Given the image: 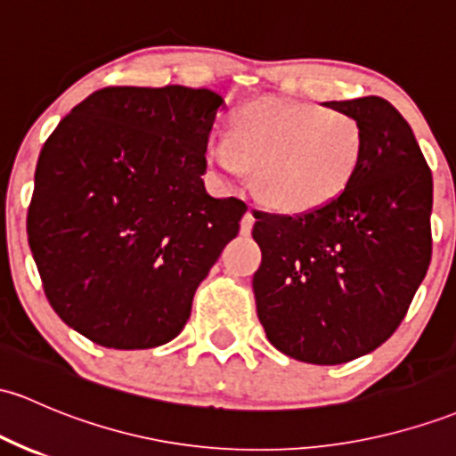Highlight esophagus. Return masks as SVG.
Returning <instances> with one entry per match:
<instances>
[{"mask_svg":"<svg viewBox=\"0 0 456 456\" xmlns=\"http://www.w3.org/2000/svg\"><path fill=\"white\" fill-rule=\"evenodd\" d=\"M253 223H255L253 212H247L242 216V224H240V232H242L244 236H248V233H251V229H253Z\"/></svg>","mask_w":456,"mask_h":456,"instance_id":"34e87169","label":"esophagus"}]
</instances>
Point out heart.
Returning a JSON list of instances; mask_svg holds the SVG:
<instances>
[{
	"mask_svg": "<svg viewBox=\"0 0 456 456\" xmlns=\"http://www.w3.org/2000/svg\"><path fill=\"white\" fill-rule=\"evenodd\" d=\"M366 132L353 114L318 103L259 99L240 108L232 134L212 132L205 164L233 188L247 168L268 208L307 214L342 197L362 168Z\"/></svg>",
	"mask_w": 456,
	"mask_h": 456,
	"instance_id": "1",
	"label": "heart"
}]
</instances>
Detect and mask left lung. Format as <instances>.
<instances>
[{
	"label": "left lung",
	"instance_id": "1",
	"mask_svg": "<svg viewBox=\"0 0 456 456\" xmlns=\"http://www.w3.org/2000/svg\"><path fill=\"white\" fill-rule=\"evenodd\" d=\"M366 132L350 188L298 216L255 212L262 266L255 305L288 357L338 366L372 353L398 329L431 264L433 175L411 127L387 99L329 102Z\"/></svg>",
	"mask_w": 456,
	"mask_h": 456
}]
</instances>
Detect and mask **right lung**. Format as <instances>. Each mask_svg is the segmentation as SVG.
<instances>
[{
    "label": "right lung",
    "mask_w": 456,
    "mask_h": 456,
    "mask_svg": "<svg viewBox=\"0 0 456 456\" xmlns=\"http://www.w3.org/2000/svg\"><path fill=\"white\" fill-rule=\"evenodd\" d=\"M224 99L209 88L112 86L77 103L43 144L28 242L69 327L106 348L171 342L240 232L247 205L201 175Z\"/></svg>",
    "instance_id": "obj_1"
}]
</instances>
